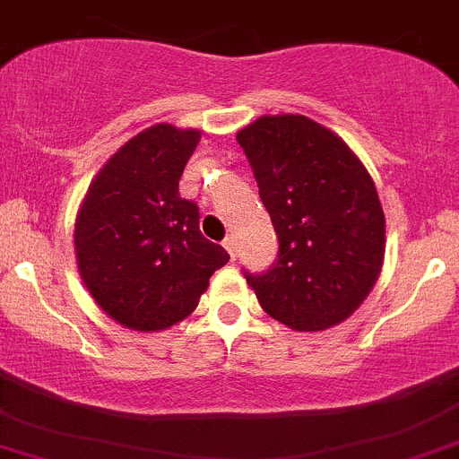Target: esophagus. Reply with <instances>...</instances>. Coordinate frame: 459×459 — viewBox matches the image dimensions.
I'll return each instance as SVG.
<instances>
[{
	"label": "esophagus",
	"instance_id": "1",
	"mask_svg": "<svg viewBox=\"0 0 459 459\" xmlns=\"http://www.w3.org/2000/svg\"><path fill=\"white\" fill-rule=\"evenodd\" d=\"M221 247L226 248V251H229V255L230 257H238V244H235V238L233 235H229V238H224V242H221Z\"/></svg>",
	"mask_w": 459,
	"mask_h": 459
}]
</instances>
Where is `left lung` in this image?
I'll list each match as a JSON object with an SVG mask.
<instances>
[{
  "label": "left lung",
  "mask_w": 459,
  "mask_h": 459,
  "mask_svg": "<svg viewBox=\"0 0 459 459\" xmlns=\"http://www.w3.org/2000/svg\"><path fill=\"white\" fill-rule=\"evenodd\" d=\"M275 226L277 262L244 273L293 331H326L367 299L384 262L373 178L342 137L304 115H264L238 133Z\"/></svg>",
  "instance_id": "8db88e82"
}]
</instances>
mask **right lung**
<instances>
[{
    "mask_svg": "<svg viewBox=\"0 0 459 459\" xmlns=\"http://www.w3.org/2000/svg\"><path fill=\"white\" fill-rule=\"evenodd\" d=\"M200 131L155 124L92 179L75 221L77 268L101 311L133 331H164L195 311L229 253L200 230L179 178Z\"/></svg>",
    "mask_w": 459,
    "mask_h": 459,
    "instance_id": "obj_1",
    "label": "right lung"
}]
</instances>
